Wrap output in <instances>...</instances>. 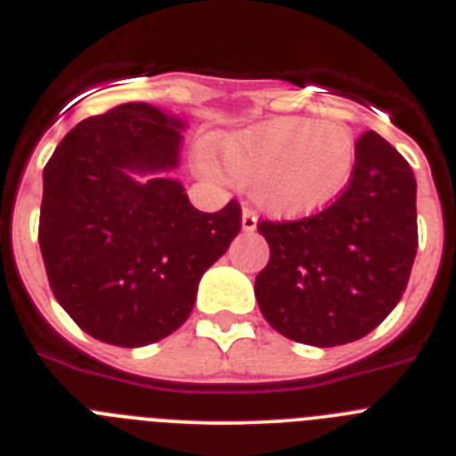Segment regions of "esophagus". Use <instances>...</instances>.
Listing matches in <instances>:
<instances>
[{
    "label": "esophagus",
    "instance_id": "obj_1",
    "mask_svg": "<svg viewBox=\"0 0 456 456\" xmlns=\"http://www.w3.org/2000/svg\"><path fill=\"white\" fill-rule=\"evenodd\" d=\"M257 228V219L256 215H253L251 209H244L241 212V231L244 232H253Z\"/></svg>",
    "mask_w": 456,
    "mask_h": 456
}]
</instances>
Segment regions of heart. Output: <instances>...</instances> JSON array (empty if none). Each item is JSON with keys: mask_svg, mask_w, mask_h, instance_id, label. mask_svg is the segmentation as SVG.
I'll return each instance as SVG.
<instances>
[{"mask_svg": "<svg viewBox=\"0 0 456 456\" xmlns=\"http://www.w3.org/2000/svg\"><path fill=\"white\" fill-rule=\"evenodd\" d=\"M216 151L228 178L251 187V199L273 219H304L331 208L352 184L358 164L349 125L305 116L232 132Z\"/></svg>", "mask_w": 456, "mask_h": 456, "instance_id": "heart-1", "label": "heart"}]
</instances>
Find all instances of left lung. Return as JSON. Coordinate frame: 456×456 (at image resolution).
<instances>
[{"instance_id": "1", "label": "left lung", "mask_w": 456, "mask_h": 456, "mask_svg": "<svg viewBox=\"0 0 456 456\" xmlns=\"http://www.w3.org/2000/svg\"><path fill=\"white\" fill-rule=\"evenodd\" d=\"M416 178L409 162L365 132L352 184L301 221L257 225L269 263L256 278L260 313L281 336L336 347L368 336L400 304L416 260Z\"/></svg>"}]
</instances>
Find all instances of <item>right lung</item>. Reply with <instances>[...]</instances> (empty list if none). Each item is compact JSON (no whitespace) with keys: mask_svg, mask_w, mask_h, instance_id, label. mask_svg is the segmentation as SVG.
<instances>
[{"mask_svg":"<svg viewBox=\"0 0 456 456\" xmlns=\"http://www.w3.org/2000/svg\"><path fill=\"white\" fill-rule=\"evenodd\" d=\"M184 130L155 104H120L72 127L43 171L50 288L95 340L143 347L178 331L203 273L240 232L235 200L208 215L168 178Z\"/></svg>","mask_w":456,"mask_h":456,"instance_id":"add662e5","label":"right lung"}]
</instances>
